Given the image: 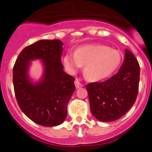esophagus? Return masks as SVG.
<instances>
[{
	"mask_svg": "<svg viewBox=\"0 0 152 152\" xmlns=\"http://www.w3.org/2000/svg\"><path fill=\"white\" fill-rule=\"evenodd\" d=\"M75 86H76V89H79L80 88V87H82L83 85L79 82V79H76V80H75Z\"/></svg>",
	"mask_w": 152,
	"mask_h": 152,
	"instance_id": "1",
	"label": "esophagus"
}]
</instances>
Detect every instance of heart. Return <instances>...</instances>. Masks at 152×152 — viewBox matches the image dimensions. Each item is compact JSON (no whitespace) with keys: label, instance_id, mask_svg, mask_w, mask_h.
Here are the masks:
<instances>
[{"label":"heart","instance_id":"1","mask_svg":"<svg viewBox=\"0 0 152 152\" xmlns=\"http://www.w3.org/2000/svg\"><path fill=\"white\" fill-rule=\"evenodd\" d=\"M121 54L115 49L104 45H87L78 48L75 53L68 51L63 57L65 70L76 73L82 65L89 80H103L116 71L121 62Z\"/></svg>","mask_w":152,"mask_h":152}]
</instances>
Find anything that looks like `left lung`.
I'll use <instances>...</instances> for the list:
<instances>
[{
    "instance_id": "1",
    "label": "left lung",
    "mask_w": 152,
    "mask_h": 152,
    "mask_svg": "<svg viewBox=\"0 0 152 152\" xmlns=\"http://www.w3.org/2000/svg\"><path fill=\"white\" fill-rule=\"evenodd\" d=\"M140 65L135 56L125 50V59L119 71L103 82L86 85L90 111L100 121H114L134 104L138 93Z\"/></svg>"
}]
</instances>
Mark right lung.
Returning <instances> with one entry per match:
<instances>
[{
	"label": "right lung",
	"instance_id": "obj_1",
	"mask_svg": "<svg viewBox=\"0 0 152 152\" xmlns=\"http://www.w3.org/2000/svg\"><path fill=\"white\" fill-rule=\"evenodd\" d=\"M62 45L59 39H41L20 53L13 67V85L20 110L32 121L43 126H56L67 117V104L75 91L73 76L63 70ZM41 59L44 73L38 83L29 79L30 61Z\"/></svg>",
	"mask_w": 152,
	"mask_h": 152
}]
</instances>
